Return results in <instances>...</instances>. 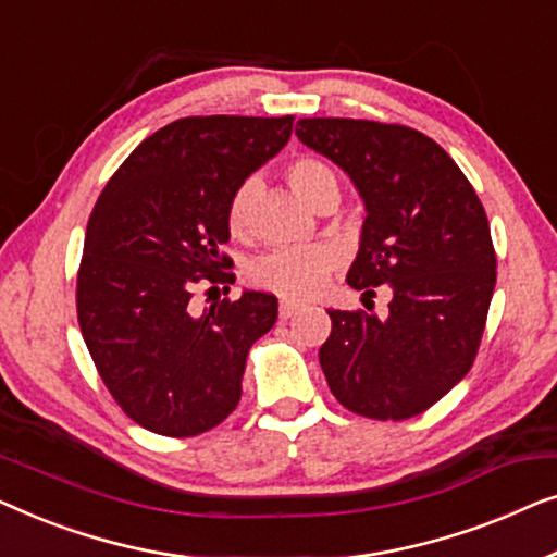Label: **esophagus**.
I'll return each instance as SVG.
<instances>
[{
    "label": "esophagus",
    "instance_id": "esophagus-1",
    "mask_svg": "<svg viewBox=\"0 0 557 557\" xmlns=\"http://www.w3.org/2000/svg\"><path fill=\"white\" fill-rule=\"evenodd\" d=\"M302 305L300 302H295V300H280V318L282 320H287V318H293L297 310H300Z\"/></svg>",
    "mask_w": 557,
    "mask_h": 557
}]
</instances>
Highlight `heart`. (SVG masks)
Here are the masks:
<instances>
[{
	"label": "heart",
	"instance_id": "heart-1",
	"mask_svg": "<svg viewBox=\"0 0 557 557\" xmlns=\"http://www.w3.org/2000/svg\"><path fill=\"white\" fill-rule=\"evenodd\" d=\"M287 184L297 197L315 207L325 194L338 191V176L325 161L315 156H297L285 169ZM257 197V182L247 178L232 191L226 201V226L232 237H247L252 226V203ZM335 268V255L327 247H280L264 255L249 268L247 277L255 287L285 297L312 295L323 285Z\"/></svg>",
	"mask_w": 557,
	"mask_h": 557
}]
</instances>
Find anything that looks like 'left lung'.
<instances>
[{"mask_svg":"<svg viewBox=\"0 0 557 557\" xmlns=\"http://www.w3.org/2000/svg\"><path fill=\"white\" fill-rule=\"evenodd\" d=\"M297 138L354 178L366 201L348 285L388 315L327 310L320 366L341 406L404 421L449 394L480 350L497 282V255L476 191L449 153L401 123L302 119Z\"/></svg>","mask_w":557,"mask_h":557,"instance_id":"8db88e82","label":"left lung"}]
</instances>
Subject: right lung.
Wrapping results in <instances>:
<instances>
[{"mask_svg": "<svg viewBox=\"0 0 557 557\" xmlns=\"http://www.w3.org/2000/svg\"><path fill=\"white\" fill-rule=\"evenodd\" d=\"M293 115H189L156 131L106 184L85 232L77 323L125 417L199 436L237 409L247 354L277 297L242 293L194 308L199 285L234 282L226 201L293 133Z\"/></svg>", "mask_w": 557, "mask_h": 557, "instance_id": "right-lung-1", "label": "right lung"}]
</instances>
